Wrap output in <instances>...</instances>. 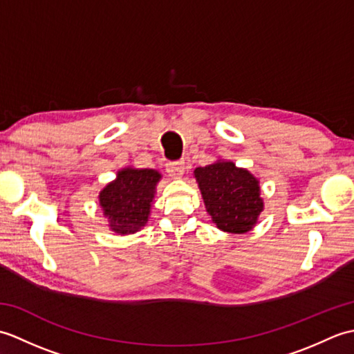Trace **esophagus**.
<instances>
[{"label":"esophagus","mask_w":354,"mask_h":354,"mask_svg":"<svg viewBox=\"0 0 354 354\" xmlns=\"http://www.w3.org/2000/svg\"><path fill=\"white\" fill-rule=\"evenodd\" d=\"M167 173L171 176V178H181L184 175L185 171V165L183 161H171V162H167Z\"/></svg>","instance_id":"obj_1"}]
</instances>
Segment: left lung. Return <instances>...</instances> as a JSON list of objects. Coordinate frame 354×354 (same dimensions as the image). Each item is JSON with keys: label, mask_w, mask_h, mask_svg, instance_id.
<instances>
[{"label": "left lung", "mask_w": 354, "mask_h": 354, "mask_svg": "<svg viewBox=\"0 0 354 354\" xmlns=\"http://www.w3.org/2000/svg\"><path fill=\"white\" fill-rule=\"evenodd\" d=\"M194 178L207 212L217 228L232 234L250 231L263 209L259 181L234 162L219 161L198 167Z\"/></svg>", "instance_id": "left-lung-1"}]
</instances>
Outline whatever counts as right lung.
Returning <instances> with one entry per match:
<instances>
[{
  "label": "right lung",
  "mask_w": 354,
  "mask_h": 354,
  "mask_svg": "<svg viewBox=\"0 0 354 354\" xmlns=\"http://www.w3.org/2000/svg\"><path fill=\"white\" fill-rule=\"evenodd\" d=\"M160 178L152 169H124L114 183L104 187L99 199L112 231L132 234L145 227Z\"/></svg>",
  "instance_id": "add662e5"
}]
</instances>
